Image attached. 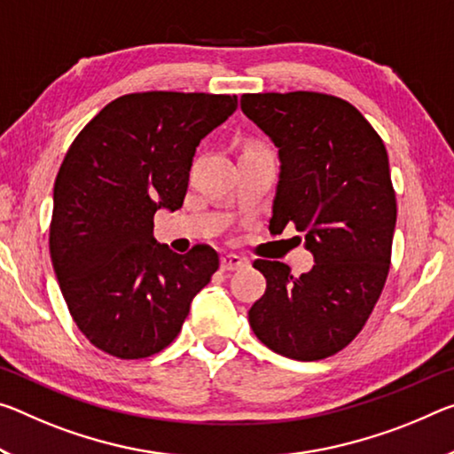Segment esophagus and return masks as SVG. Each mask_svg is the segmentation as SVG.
<instances>
[{"label": "esophagus", "instance_id": "esophagus-1", "mask_svg": "<svg viewBox=\"0 0 454 454\" xmlns=\"http://www.w3.org/2000/svg\"><path fill=\"white\" fill-rule=\"evenodd\" d=\"M247 258L240 256V254H234V253H226L222 254L220 258V264H222V270H236V269H242V266H247Z\"/></svg>", "mask_w": 454, "mask_h": 454}]
</instances>
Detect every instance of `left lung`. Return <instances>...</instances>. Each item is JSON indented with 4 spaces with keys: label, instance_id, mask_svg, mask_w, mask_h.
<instances>
[{
    "label": "left lung",
    "instance_id": "8db88e82",
    "mask_svg": "<svg viewBox=\"0 0 454 454\" xmlns=\"http://www.w3.org/2000/svg\"><path fill=\"white\" fill-rule=\"evenodd\" d=\"M240 109L278 149L270 228L294 222L315 261L301 277L254 261L266 291L250 327L285 357H329L362 331L390 270L395 196L384 141L356 106L319 92L242 95Z\"/></svg>",
    "mask_w": 454,
    "mask_h": 454
}]
</instances>
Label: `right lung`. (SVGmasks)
<instances>
[{
    "label": "right lung",
    "mask_w": 454,
    "mask_h": 454,
    "mask_svg": "<svg viewBox=\"0 0 454 454\" xmlns=\"http://www.w3.org/2000/svg\"><path fill=\"white\" fill-rule=\"evenodd\" d=\"M236 109V95H125L64 157L50 256L72 319L105 354L139 359L168 348L218 270L210 247L177 254L157 242L153 215L182 207L196 147Z\"/></svg>",
    "instance_id": "add662e5"
}]
</instances>
